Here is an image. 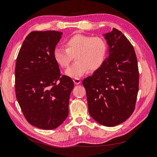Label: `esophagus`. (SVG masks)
<instances>
[{"label": "esophagus", "instance_id": "34e87169", "mask_svg": "<svg viewBox=\"0 0 157 157\" xmlns=\"http://www.w3.org/2000/svg\"><path fill=\"white\" fill-rule=\"evenodd\" d=\"M73 81H74V83L76 84V85H79V84L81 83V79L79 78H74Z\"/></svg>", "mask_w": 157, "mask_h": 157}]
</instances>
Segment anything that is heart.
Returning <instances> with one entry per match:
<instances>
[{"label":"heart","mask_w":157,"mask_h":157,"mask_svg":"<svg viewBox=\"0 0 157 157\" xmlns=\"http://www.w3.org/2000/svg\"><path fill=\"white\" fill-rule=\"evenodd\" d=\"M65 47L56 48L54 58L60 67L66 68L74 56L75 62L66 74L75 78L81 77L88 70L95 71L101 67L107 50V42L103 38L83 34H75L67 39Z\"/></svg>","instance_id":"heart-1"}]
</instances>
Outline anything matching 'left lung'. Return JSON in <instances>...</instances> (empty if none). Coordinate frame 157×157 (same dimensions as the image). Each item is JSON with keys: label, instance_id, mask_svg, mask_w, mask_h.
Returning a JSON list of instances; mask_svg holds the SVG:
<instances>
[{"label": "left lung", "instance_id": "8db88e82", "mask_svg": "<svg viewBox=\"0 0 157 157\" xmlns=\"http://www.w3.org/2000/svg\"><path fill=\"white\" fill-rule=\"evenodd\" d=\"M109 56L94 74L83 79L88 111L95 121L114 127L133 113L139 91L137 59L131 42L113 29L104 34Z\"/></svg>", "mask_w": 157, "mask_h": 157}]
</instances>
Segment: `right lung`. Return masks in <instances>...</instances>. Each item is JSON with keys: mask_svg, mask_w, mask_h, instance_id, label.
Segmentation results:
<instances>
[{"mask_svg": "<svg viewBox=\"0 0 157 157\" xmlns=\"http://www.w3.org/2000/svg\"><path fill=\"white\" fill-rule=\"evenodd\" d=\"M62 33L34 31L24 40L15 67L16 97L25 117L42 129L57 128L67 117L71 78L60 74L54 58Z\"/></svg>", "mask_w": 157, "mask_h": 157, "instance_id": "obj_1", "label": "right lung"}]
</instances>
